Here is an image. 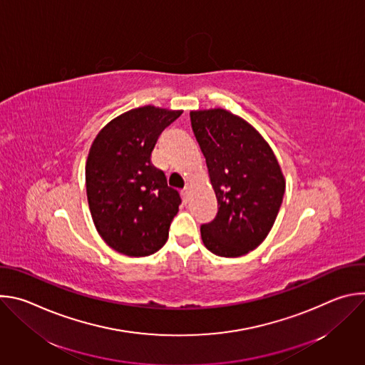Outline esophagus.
I'll return each instance as SVG.
<instances>
[{
    "mask_svg": "<svg viewBox=\"0 0 365 365\" xmlns=\"http://www.w3.org/2000/svg\"><path fill=\"white\" fill-rule=\"evenodd\" d=\"M180 193H182V197H183V200L186 202V200H187V195H189V187H187V186H185V187L180 190Z\"/></svg>",
    "mask_w": 365,
    "mask_h": 365,
    "instance_id": "34e87169",
    "label": "esophagus"
}]
</instances>
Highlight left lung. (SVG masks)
<instances>
[{"instance_id": "left-lung-1", "label": "left lung", "mask_w": 365, "mask_h": 365, "mask_svg": "<svg viewBox=\"0 0 365 365\" xmlns=\"http://www.w3.org/2000/svg\"><path fill=\"white\" fill-rule=\"evenodd\" d=\"M190 124L205 155L218 212L200 225L205 247L240 257L270 232L284 195V178L270 145L247 121L217 108L192 111Z\"/></svg>"}]
</instances>
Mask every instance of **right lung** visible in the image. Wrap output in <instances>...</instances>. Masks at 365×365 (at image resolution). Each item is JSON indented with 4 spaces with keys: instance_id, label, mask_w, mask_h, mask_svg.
I'll list each match as a JSON object with an SVG mask.
<instances>
[{
    "instance_id": "add662e5",
    "label": "right lung",
    "mask_w": 365,
    "mask_h": 365,
    "mask_svg": "<svg viewBox=\"0 0 365 365\" xmlns=\"http://www.w3.org/2000/svg\"><path fill=\"white\" fill-rule=\"evenodd\" d=\"M180 114L151 106L131 110L103 127L91 145V215L102 240L121 254L145 257L168 241L182 199L150 158L160 134Z\"/></svg>"
}]
</instances>
